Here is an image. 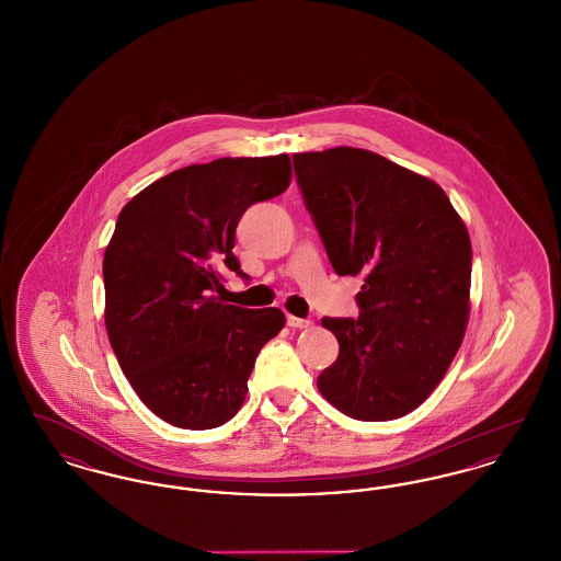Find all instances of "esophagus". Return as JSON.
I'll list each match as a JSON object with an SVG mask.
<instances>
[{
    "label": "esophagus",
    "mask_w": 561,
    "mask_h": 561,
    "mask_svg": "<svg viewBox=\"0 0 561 561\" xmlns=\"http://www.w3.org/2000/svg\"><path fill=\"white\" fill-rule=\"evenodd\" d=\"M288 325H290V328H296V330H302V328H309V325H311V320H302V318L288 316Z\"/></svg>",
    "instance_id": "obj_1"
}]
</instances>
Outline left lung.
<instances>
[{"instance_id":"obj_1","label":"left lung","mask_w":561,"mask_h":561,"mask_svg":"<svg viewBox=\"0 0 561 561\" xmlns=\"http://www.w3.org/2000/svg\"><path fill=\"white\" fill-rule=\"evenodd\" d=\"M305 208L339 275H359V318H323L339 357L321 396L357 421H391L439 385L469 318L471 241L444 188L373 151L294 153Z\"/></svg>"}]
</instances>
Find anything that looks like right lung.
Wrapping results in <instances>:
<instances>
[{
	"mask_svg": "<svg viewBox=\"0 0 561 561\" xmlns=\"http://www.w3.org/2000/svg\"><path fill=\"white\" fill-rule=\"evenodd\" d=\"M290 158H220L176 170L140 191L108 241L105 323L142 403L181 428L231 421L256 355L286 323L275 309L225 305V271L241 214L290 185Z\"/></svg>",
	"mask_w": 561,
	"mask_h": 561,
	"instance_id": "add662e5",
	"label": "right lung"
}]
</instances>
